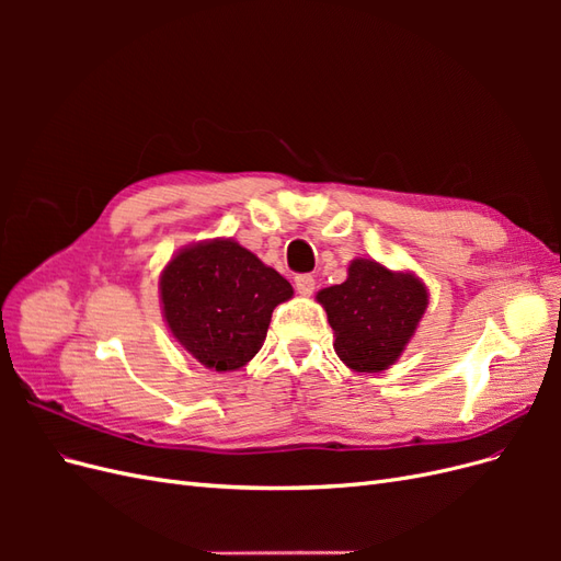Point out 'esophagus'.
Listing matches in <instances>:
<instances>
[{
	"instance_id": "1",
	"label": "esophagus",
	"mask_w": 561,
	"mask_h": 561,
	"mask_svg": "<svg viewBox=\"0 0 561 561\" xmlns=\"http://www.w3.org/2000/svg\"><path fill=\"white\" fill-rule=\"evenodd\" d=\"M295 287H297L299 295L309 297L316 290V278L311 274H299V276H295Z\"/></svg>"
}]
</instances>
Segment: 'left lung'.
Instances as JSON below:
<instances>
[{"instance_id": "obj_1", "label": "left lung", "mask_w": 561, "mask_h": 561, "mask_svg": "<svg viewBox=\"0 0 561 561\" xmlns=\"http://www.w3.org/2000/svg\"><path fill=\"white\" fill-rule=\"evenodd\" d=\"M334 330V351L355 371H381L398 360L426 311L428 293L412 274L355 260L342 285L318 293Z\"/></svg>"}]
</instances>
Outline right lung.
Masks as SVG:
<instances>
[{
	"label": "right lung",
	"instance_id": "add662e5",
	"mask_svg": "<svg viewBox=\"0 0 561 561\" xmlns=\"http://www.w3.org/2000/svg\"><path fill=\"white\" fill-rule=\"evenodd\" d=\"M293 297L276 268L231 239L182 250L161 274L168 328L198 363L239 369L266 339L271 313Z\"/></svg>",
	"mask_w": 561,
	"mask_h": 561
}]
</instances>
